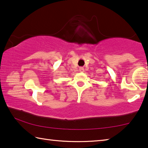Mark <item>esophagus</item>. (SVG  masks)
<instances>
[{
	"mask_svg": "<svg viewBox=\"0 0 148 148\" xmlns=\"http://www.w3.org/2000/svg\"><path fill=\"white\" fill-rule=\"evenodd\" d=\"M79 72H84V69L83 68V67H80L79 69Z\"/></svg>",
	"mask_w": 148,
	"mask_h": 148,
	"instance_id": "1",
	"label": "esophagus"
}]
</instances>
